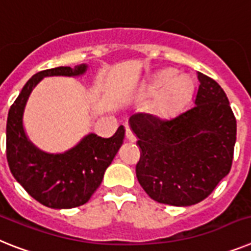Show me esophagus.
Segmentation results:
<instances>
[{"instance_id":"obj_1","label":"esophagus","mask_w":251,"mask_h":251,"mask_svg":"<svg viewBox=\"0 0 251 251\" xmlns=\"http://www.w3.org/2000/svg\"><path fill=\"white\" fill-rule=\"evenodd\" d=\"M126 139H127L129 142H136V136L134 135V132L131 131V129H130L129 126H126Z\"/></svg>"}]
</instances>
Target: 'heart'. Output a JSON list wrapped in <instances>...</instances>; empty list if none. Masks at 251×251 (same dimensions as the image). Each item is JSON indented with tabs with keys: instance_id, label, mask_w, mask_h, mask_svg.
<instances>
[{
	"instance_id": "heart-1",
	"label": "heart",
	"mask_w": 251,
	"mask_h": 251,
	"mask_svg": "<svg viewBox=\"0 0 251 251\" xmlns=\"http://www.w3.org/2000/svg\"><path fill=\"white\" fill-rule=\"evenodd\" d=\"M172 77L171 73H163L161 74L157 79V83L159 85L162 84L167 83L168 80ZM186 92V83H185V79H177L172 81L171 84H168L166 86L165 89L162 90L161 93V102L162 104H165V106H170L172 103L177 102L180 100L181 97L184 96V93Z\"/></svg>"
}]
</instances>
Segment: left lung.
Here are the masks:
<instances>
[{
	"instance_id": "8db88e82",
	"label": "left lung",
	"mask_w": 251,
	"mask_h": 251,
	"mask_svg": "<svg viewBox=\"0 0 251 251\" xmlns=\"http://www.w3.org/2000/svg\"><path fill=\"white\" fill-rule=\"evenodd\" d=\"M191 108L172 119L134 113L129 119L142 155L136 177L153 201L187 207L204 201L227 176L236 143V119L226 93L198 73Z\"/></svg>"
}]
</instances>
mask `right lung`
I'll return each mask as SVG.
<instances>
[{
	"label": "right lung",
	"mask_w": 251,
	"mask_h": 251,
	"mask_svg": "<svg viewBox=\"0 0 251 251\" xmlns=\"http://www.w3.org/2000/svg\"><path fill=\"white\" fill-rule=\"evenodd\" d=\"M86 69L88 65L81 64L37 73L8 111L6 157L10 171L31 198L48 208L70 209L89 201L125 138V129L120 126L111 138L88 134L74 148L52 154L38 149L25 134L23 115L35 85L46 76H79Z\"/></svg>",
	"instance_id": "right-lung-1"
}]
</instances>
